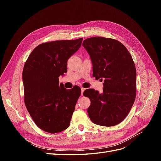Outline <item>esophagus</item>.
<instances>
[{
  "label": "esophagus",
  "instance_id": "esophagus-1",
  "mask_svg": "<svg viewBox=\"0 0 161 161\" xmlns=\"http://www.w3.org/2000/svg\"><path fill=\"white\" fill-rule=\"evenodd\" d=\"M85 88H83V87H81V95H83V92L85 91Z\"/></svg>",
  "mask_w": 161,
  "mask_h": 161
}]
</instances>
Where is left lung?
Listing matches in <instances>:
<instances>
[{
	"mask_svg": "<svg viewBox=\"0 0 161 161\" xmlns=\"http://www.w3.org/2000/svg\"><path fill=\"white\" fill-rule=\"evenodd\" d=\"M82 46L89 53L92 76L104 81L102 93L86 89L89 97L87 109L90 119L102 126L121 123L130 111L136 95V70L129 51L120 42L111 38L92 37Z\"/></svg>",
	"mask_w": 161,
	"mask_h": 161,
	"instance_id": "left-lung-1",
	"label": "left lung"
}]
</instances>
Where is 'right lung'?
Wrapping results in <instances>:
<instances>
[{
	"mask_svg": "<svg viewBox=\"0 0 161 161\" xmlns=\"http://www.w3.org/2000/svg\"><path fill=\"white\" fill-rule=\"evenodd\" d=\"M83 38L47 42L38 45L23 70L24 101L37 127L50 134L69 127L81 93L76 85L67 90L59 77L67 72V61L79 49Z\"/></svg>",
	"mask_w": 161,
	"mask_h": 161,
	"instance_id": "1",
	"label": "right lung"
}]
</instances>
